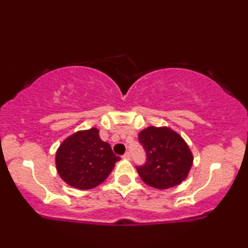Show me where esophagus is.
<instances>
[{"label":"esophagus","mask_w":248,"mask_h":248,"mask_svg":"<svg viewBox=\"0 0 248 248\" xmlns=\"http://www.w3.org/2000/svg\"><path fill=\"white\" fill-rule=\"evenodd\" d=\"M123 158H124V159H126V160H130V158H131L130 152H125V154L123 155Z\"/></svg>","instance_id":"obj_1"}]
</instances>
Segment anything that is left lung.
<instances>
[{
  "label": "left lung",
  "instance_id": "obj_1",
  "mask_svg": "<svg viewBox=\"0 0 248 248\" xmlns=\"http://www.w3.org/2000/svg\"><path fill=\"white\" fill-rule=\"evenodd\" d=\"M147 161L137 166L142 181L155 188L174 187L187 177L193 155L181 135L171 128L149 126L139 133Z\"/></svg>",
  "mask_w": 248,
  "mask_h": 248
}]
</instances>
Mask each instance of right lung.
Returning a JSON list of instances; mask_svg holds the SVG:
<instances>
[{"label":"right lung","mask_w":248,"mask_h":248,"mask_svg":"<svg viewBox=\"0 0 248 248\" xmlns=\"http://www.w3.org/2000/svg\"><path fill=\"white\" fill-rule=\"evenodd\" d=\"M120 159L99 138L98 128L93 127L66 138L57 149L55 164L66 184L78 189H91L108 177Z\"/></svg>","instance_id":"add662e5"}]
</instances>
